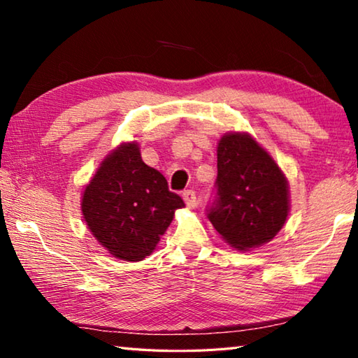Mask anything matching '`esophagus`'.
<instances>
[{
	"instance_id": "obj_1",
	"label": "esophagus",
	"mask_w": 358,
	"mask_h": 358,
	"mask_svg": "<svg viewBox=\"0 0 358 358\" xmlns=\"http://www.w3.org/2000/svg\"><path fill=\"white\" fill-rule=\"evenodd\" d=\"M183 201H185V203H186L189 208H196V205H197V196H196V192H194L192 189L185 191V192H183Z\"/></svg>"
}]
</instances>
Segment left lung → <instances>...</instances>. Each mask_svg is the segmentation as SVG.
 Segmentation results:
<instances>
[{
	"label": "left lung",
	"mask_w": 358,
	"mask_h": 358,
	"mask_svg": "<svg viewBox=\"0 0 358 358\" xmlns=\"http://www.w3.org/2000/svg\"><path fill=\"white\" fill-rule=\"evenodd\" d=\"M289 215L287 180L266 151L245 132H227L217 143L216 196L208 220L222 240L241 251L262 246Z\"/></svg>",
	"instance_id": "8db88e82"
}]
</instances>
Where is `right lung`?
<instances>
[{
  "label": "right lung",
  "mask_w": 358,
  "mask_h": 358,
  "mask_svg": "<svg viewBox=\"0 0 358 358\" xmlns=\"http://www.w3.org/2000/svg\"><path fill=\"white\" fill-rule=\"evenodd\" d=\"M185 207L167 180L145 164L136 142L121 143L101 162L82 196L90 232L113 257L137 262L150 256Z\"/></svg>",
  "instance_id": "right-lung-1"
}]
</instances>
